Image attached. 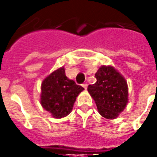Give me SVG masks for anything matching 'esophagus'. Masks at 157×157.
<instances>
[{
	"label": "esophagus",
	"instance_id": "obj_1",
	"mask_svg": "<svg viewBox=\"0 0 157 157\" xmlns=\"http://www.w3.org/2000/svg\"><path fill=\"white\" fill-rule=\"evenodd\" d=\"M87 86H88L87 85V83H83V84H82V86H83L85 89L87 88Z\"/></svg>",
	"mask_w": 157,
	"mask_h": 157
}]
</instances>
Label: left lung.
<instances>
[{
  "mask_svg": "<svg viewBox=\"0 0 157 157\" xmlns=\"http://www.w3.org/2000/svg\"><path fill=\"white\" fill-rule=\"evenodd\" d=\"M95 76L97 82L89 85L87 91L103 118H116L128 103L127 82L113 66L102 65Z\"/></svg>",
  "mask_w": 157,
  "mask_h": 157,
  "instance_id": "8db88e82",
  "label": "left lung"
}]
</instances>
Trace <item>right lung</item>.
Listing matches in <instances>:
<instances>
[{"mask_svg": "<svg viewBox=\"0 0 157 157\" xmlns=\"http://www.w3.org/2000/svg\"><path fill=\"white\" fill-rule=\"evenodd\" d=\"M84 90L65 75V68L52 72L41 85V105L55 118H64L71 112L76 97Z\"/></svg>", "mask_w": 157, "mask_h": 157, "instance_id": "obj_1", "label": "right lung"}]
</instances>
